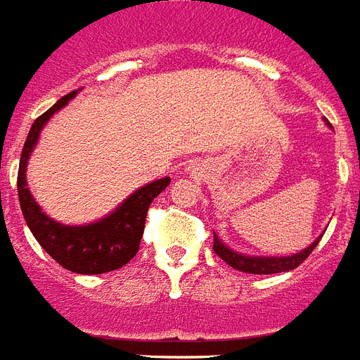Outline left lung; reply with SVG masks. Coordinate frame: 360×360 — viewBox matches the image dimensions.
I'll return each instance as SVG.
<instances>
[{
	"label": "left lung",
	"instance_id": "1",
	"mask_svg": "<svg viewBox=\"0 0 360 360\" xmlns=\"http://www.w3.org/2000/svg\"><path fill=\"white\" fill-rule=\"evenodd\" d=\"M330 126V124H328ZM322 238V234L316 238L310 246L304 250H300L297 254H290V256H248V254H242L236 250L229 248L225 242L221 240L215 233H213V250L221 259H225L226 264L238 271L244 274H254V275H271V274H283V271H290L298 267L304 259H307L312 250L318 246V242Z\"/></svg>",
	"mask_w": 360,
	"mask_h": 360
}]
</instances>
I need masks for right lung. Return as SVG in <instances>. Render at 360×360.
Instances as JSON below:
<instances>
[{
    "label": "right lung",
    "instance_id": "right-lung-1",
    "mask_svg": "<svg viewBox=\"0 0 360 360\" xmlns=\"http://www.w3.org/2000/svg\"><path fill=\"white\" fill-rule=\"evenodd\" d=\"M77 94V91L65 94L50 110H46L40 118L34 120L30 127L27 141L22 147L17 190L19 203L29 225L30 233L34 234L38 244L65 269L81 275H98L114 271L126 266L127 262L137 254L139 242L143 236L145 217L151 201L159 195L168 184L170 178H159L155 182L137 188L120 203L112 213L103 219L86 223V225H63L48 217L38 205L37 200L27 184V165L34 147L38 143L40 131L44 129L48 120Z\"/></svg>",
    "mask_w": 360,
    "mask_h": 360
}]
</instances>
